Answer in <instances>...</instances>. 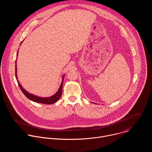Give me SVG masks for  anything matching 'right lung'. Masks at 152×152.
<instances>
[{
	"label": "right lung",
	"mask_w": 152,
	"mask_h": 152,
	"mask_svg": "<svg viewBox=\"0 0 152 152\" xmlns=\"http://www.w3.org/2000/svg\"><path fill=\"white\" fill-rule=\"evenodd\" d=\"M23 42V41H22ZM22 42H21V44L22 43ZM20 44V45H21ZM18 50L17 53V57L18 56ZM65 76V75H63L62 76V82L61 83V85L59 86V88L58 90V91L52 96L51 97H38L37 96H35L32 94H31L29 93H28V91H26L24 88H23L22 86L21 85V84L19 83V81L18 80V78H17V62L15 61V78L17 79V81L18 82L19 87L20 88L21 91L23 92V93L25 94V96L28 98L29 100L35 102H37V103H42V104H53L55 102H56L59 98L61 96L62 94V85H63V80H64V77Z\"/></svg>",
	"instance_id": "right-lung-1"
}]
</instances>
